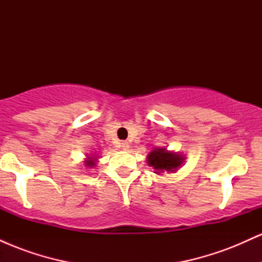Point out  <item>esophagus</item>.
Instances as JSON below:
<instances>
[{"label":"esophagus","mask_w":262,"mask_h":262,"mask_svg":"<svg viewBox=\"0 0 262 262\" xmlns=\"http://www.w3.org/2000/svg\"><path fill=\"white\" fill-rule=\"evenodd\" d=\"M121 148L123 150H128L129 149V144L127 143V141H122V143H121Z\"/></svg>","instance_id":"34e87169"}]
</instances>
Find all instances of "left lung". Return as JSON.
I'll list each match as a JSON object with an SVG mask.
<instances>
[{"label": "left lung", "mask_w": 262, "mask_h": 262, "mask_svg": "<svg viewBox=\"0 0 262 262\" xmlns=\"http://www.w3.org/2000/svg\"><path fill=\"white\" fill-rule=\"evenodd\" d=\"M182 158L177 154L167 152L165 149H156L148 155V164L156 171H175L181 165ZM158 173V172H156Z\"/></svg>", "instance_id": "obj_1"}]
</instances>
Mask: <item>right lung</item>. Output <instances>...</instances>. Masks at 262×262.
I'll return each instance as SVG.
<instances>
[{"mask_svg":"<svg viewBox=\"0 0 262 262\" xmlns=\"http://www.w3.org/2000/svg\"><path fill=\"white\" fill-rule=\"evenodd\" d=\"M86 166H95V158H90L86 161Z\"/></svg>","mask_w":262,"mask_h":262,"instance_id":"add662e5","label":"right lung"}]
</instances>
